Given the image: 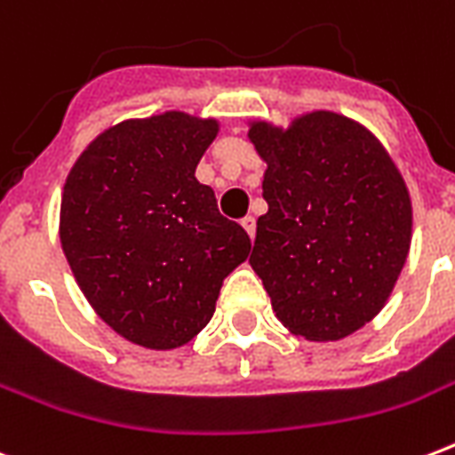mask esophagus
Here are the masks:
<instances>
[{
  "mask_svg": "<svg viewBox=\"0 0 455 455\" xmlns=\"http://www.w3.org/2000/svg\"><path fill=\"white\" fill-rule=\"evenodd\" d=\"M241 224H243V228L248 231L250 238H252V235H255V227H257V224H255V217H252V214H248V217H243Z\"/></svg>",
  "mask_w": 455,
  "mask_h": 455,
  "instance_id": "34e87169",
  "label": "esophagus"
}]
</instances>
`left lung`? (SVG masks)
Segmentation results:
<instances>
[{"label":"left lung","mask_w":455,"mask_h":455,"mask_svg":"<svg viewBox=\"0 0 455 455\" xmlns=\"http://www.w3.org/2000/svg\"><path fill=\"white\" fill-rule=\"evenodd\" d=\"M267 163V214L250 267L278 321L309 342H335L373 321L402 274L413 234L409 186L387 148L332 110L288 127L248 120Z\"/></svg>","instance_id":"obj_1"}]
</instances>
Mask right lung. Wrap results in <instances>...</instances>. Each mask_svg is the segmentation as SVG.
Listing matches in <instances>:
<instances>
[{
	"label": "right lung",
	"mask_w": 455,
	"mask_h": 455,
	"mask_svg": "<svg viewBox=\"0 0 455 455\" xmlns=\"http://www.w3.org/2000/svg\"><path fill=\"white\" fill-rule=\"evenodd\" d=\"M220 120L167 110L103 130L60 193V248L92 309L134 345L170 352L198 335L221 283L248 259L196 167Z\"/></svg>",
	"instance_id": "1"
}]
</instances>
